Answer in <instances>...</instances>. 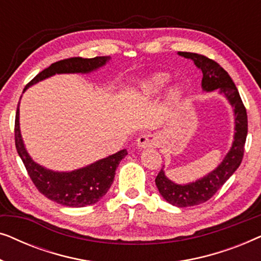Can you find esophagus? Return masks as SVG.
Wrapping results in <instances>:
<instances>
[{
	"label": "esophagus",
	"mask_w": 261,
	"mask_h": 261,
	"mask_svg": "<svg viewBox=\"0 0 261 261\" xmlns=\"http://www.w3.org/2000/svg\"><path fill=\"white\" fill-rule=\"evenodd\" d=\"M138 148L140 149H145V148H151V147H158L159 146V140L158 138L154 137L152 134H141L140 137L137 139V142H135Z\"/></svg>",
	"instance_id": "34e87169"
}]
</instances>
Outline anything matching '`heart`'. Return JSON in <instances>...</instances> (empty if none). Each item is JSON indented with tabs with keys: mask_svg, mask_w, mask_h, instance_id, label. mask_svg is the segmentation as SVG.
Listing matches in <instances>:
<instances>
[{
	"mask_svg": "<svg viewBox=\"0 0 261 261\" xmlns=\"http://www.w3.org/2000/svg\"><path fill=\"white\" fill-rule=\"evenodd\" d=\"M170 82V76L167 73H156L154 76L149 77L146 80L144 83L140 85V95L144 98H151L155 97L162 94L164 89ZM183 96V90L178 85H173L167 91V101L171 105L179 102V99Z\"/></svg>",
	"mask_w": 261,
	"mask_h": 261,
	"instance_id": "b5f03b06",
	"label": "heart"
}]
</instances>
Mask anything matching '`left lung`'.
Returning a JSON list of instances; mask_svg holds the SVG:
<instances>
[{
  "instance_id": "left-lung-1",
  "label": "left lung",
  "mask_w": 261,
  "mask_h": 261,
  "mask_svg": "<svg viewBox=\"0 0 261 261\" xmlns=\"http://www.w3.org/2000/svg\"><path fill=\"white\" fill-rule=\"evenodd\" d=\"M178 56L190 59L203 74L202 90L212 92L217 90L226 97L233 108L234 137L229 151L219 165L213 171L198 179L187 184H178L167 178L165 170L159 171L155 178V185L159 194L167 203L178 208L198 205L204 203L216 194L217 190L233 176L244 156L246 137H247V113L241 101L240 95L233 80L223 67L204 56L190 52H178Z\"/></svg>"
}]
</instances>
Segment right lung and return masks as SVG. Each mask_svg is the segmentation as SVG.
Wrapping results in <instances>:
<instances>
[{
	"label": "right lung",
	"instance_id": "right-lung-1",
	"mask_svg": "<svg viewBox=\"0 0 261 261\" xmlns=\"http://www.w3.org/2000/svg\"><path fill=\"white\" fill-rule=\"evenodd\" d=\"M109 60L110 57H95L90 59L77 57L60 60L37 74L26 85L23 92L32 85L47 80L55 74L91 73L105 66ZM15 146L32 181L38 190L51 201L72 208H82L97 203L112 187L117 166L127 155V149H121L112 155L96 160L80 169L72 171L49 170L34 162L27 152L20 129V102L15 116Z\"/></svg>",
	"mask_w": 261,
	"mask_h": 261
}]
</instances>
